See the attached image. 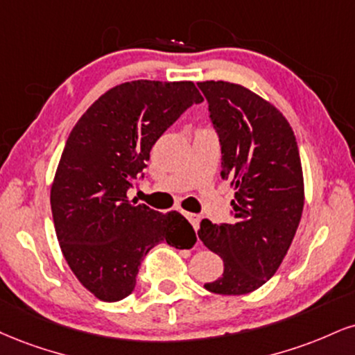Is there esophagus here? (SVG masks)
I'll use <instances>...</instances> for the list:
<instances>
[{
    "label": "esophagus",
    "instance_id": "obj_1",
    "mask_svg": "<svg viewBox=\"0 0 355 355\" xmlns=\"http://www.w3.org/2000/svg\"><path fill=\"white\" fill-rule=\"evenodd\" d=\"M183 215H185V218L190 221L191 226H193L195 230H198V225H200V216L198 215H195V213H190V211H185Z\"/></svg>",
    "mask_w": 355,
    "mask_h": 355
}]
</instances>
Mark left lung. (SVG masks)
I'll use <instances>...</instances> for the list:
<instances>
[{"instance_id": "1", "label": "left lung", "mask_w": 355, "mask_h": 355, "mask_svg": "<svg viewBox=\"0 0 355 355\" xmlns=\"http://www.w3.org/2000/svg\"><path fill=\"white\" fill-rule=\"evenodd\" d=\"M198 87L220 135V175L234 190L232 223L200 225V240L223 259L221 276L205 289L240 296L261 288L291 246L304 208L301 157L288 119L271 102L226 80Z\"/></svg>"}]
</instances>
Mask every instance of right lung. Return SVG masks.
<instances>
[{
	"mask_svg": "<svg viewBox=\"0 0 355 355\" xmlns=\"http://www.w3.org/2000/svg\"><path fill=\"white\" fill-rule=\"evenodd\" d=\"M202 101L191 80L122 83L102 94L67 137L51 185V210L64 258L97 300L129 296L140 261L159 243L195 245L193 228L180 213L137 205L127 190L160 135Z\"/></svg>",
	"mask_w": 355,
	"mask_h": 355,
	"instance_id": "add662e5",
	"label": "right lung"
}]
</instances>
